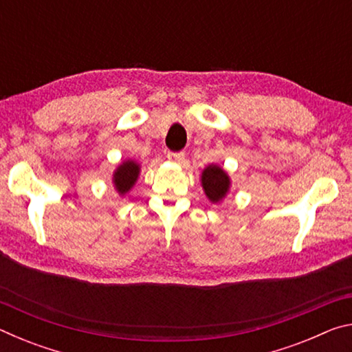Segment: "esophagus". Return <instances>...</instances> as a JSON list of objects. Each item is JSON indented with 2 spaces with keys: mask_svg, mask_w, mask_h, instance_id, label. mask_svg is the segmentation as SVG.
Returning <instances> with one entry per match:
<instances>
[{
  "mask_svg": "<svg viewBox=\"0 0 352 352\" xmlns=\"http://www.w3.org/2000/svg\"><path fill=\"white\" fill-rule=\"evenodd\" d=\"M168 158L172 160V162L177 163H183L184 162V152H169Z\"/></svg>",
  "mask_w": 352,
  "mask_h": 352,
  "instance_id": "esophagus-1",
  "label": "esophagus"
}]
</instances>
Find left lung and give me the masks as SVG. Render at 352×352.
<instances>
[{
	"instance_id": "left-lung-1",
	"label": "left lung",
	"mask_w": 352,
	"mask_h": 352,
	"mask_svg": "<svg viewBox=\"0 0 352 352\" xmlns=\"http://www.w3.org/2000/svg\"><path fill=\"white\" fill-rule=\"evenodd\" d=\"M204 189L211 201H220L230 188V178L217 166H208L201 174Z\"/></svg>"
}]
</instances>
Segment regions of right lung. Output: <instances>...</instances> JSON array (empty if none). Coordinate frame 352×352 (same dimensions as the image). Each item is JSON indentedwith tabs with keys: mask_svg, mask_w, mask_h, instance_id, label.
Returning a JSON list of instances; mask_svg holds the SVG:
<instances>
[{
	"mask_svg": "<svg viewBox=\"0 0 352 352\" xmlns=\"http://www.w3.org/2000/svg\"><path fill=\"white\" fill-rule=\"evenodd\" d=\"M140 174V168L138 164H135L133 162H127L121 164L115 172V177H113V182L116 184V189L119 192L124 194L133 186V183L136 182V177Z\"/></svg>",
	"mask_w": 352,
	"mask_h": 352,
	"instance_id": "obj_1",
	"label": "right lung"
}]
</instances>
